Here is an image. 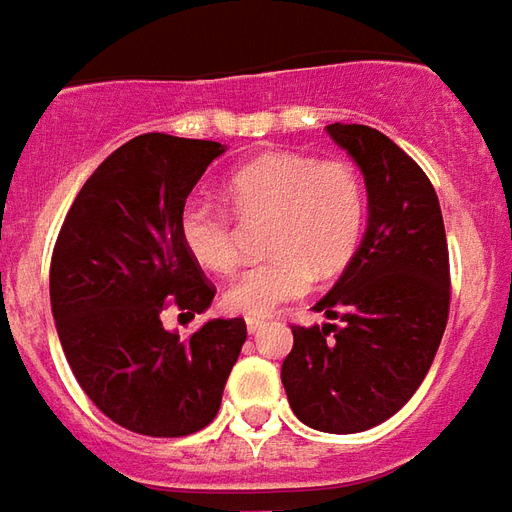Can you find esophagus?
I'll list each match as a JSON object with an SVG mask.
<instances>
[{
    "mask_svg": "<svg viewBox=\"0 0 512 512\" xmlns=\"http://www.w3.org/2000/svg\"><path fill=\"white\" fill-rule=\"evenodd\" d=\"M245 324H248V333H259V330H261V327H264V322H261V319H248V322H245Z\"/></svg>",
    "mask_w": 512,
    "mask_h": 512,
    "instance_id": "34e87169",
    "label": "esophagus"
}]
</instances>
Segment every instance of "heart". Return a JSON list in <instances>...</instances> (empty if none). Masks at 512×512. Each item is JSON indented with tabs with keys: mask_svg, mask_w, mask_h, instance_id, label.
Returning <instances> with one entry per match:
<instances>
[{
	"mask_svg": "<svg viewBox=\"0 0 512 512\" xmlns=\"http://www.w3.org/2000/svg\"><path fill=\"white\" fill-rule=\"evenodd\" d=\"M220 196L240 218L270 215L264 245L272 256L245 267L223 294V305L240 316H270L308 292L313 272L335 275L363 237V177L343 158L267 152L231 171ZM179 240L201 270L226 272L237 261L229 215L207 199L182 207Z\"/></svg>",
	"mask_w": 512,
	"mask_h": 512,
	"instance_id": "b5f03b06",
	"label": "heart"
}]
</instances>
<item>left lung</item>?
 <instances>
[{
  "label": "left lung",
  "mask_w": 512,
  "mask_h": 512,
  "mask_svg": "<svg viewBox=\"0 0 512 512\" xmlns=\"http://www.w3.org/2000/svg\"><path fill=\"white\" fill-rule=\"evenodd\" d=\"M365 179L368 226L330 292L327 319L292 327L281 382L292 412L324 434H360L417 393L450 308L445 220L434 185L395 141L368 125H327Z\"/></svg>",
  "instance_id": "left-lung-1"
}]
</instances>
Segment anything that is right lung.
I'll list each match as a JSON object with an SVG mask.
<instances>
[{"mask_svg":"<svg viewBox=\"0 0 512 512\" xmlns=\"http://www.w3.org/2000/svg\"><path fill=\"white\" fill-rule=\"evenodd\" d=\"M218 141L144 133L100 163L67 212L51 259V311L70 371L128 431L188 436L215 420L248 330L207 319L188 341L160 322L204 313L212 286L179 240V212Z\"/></svg>","mask_w":512,"mask_h":512,"instance_id":"add662e5","label":"right lung"}]
</instances>
